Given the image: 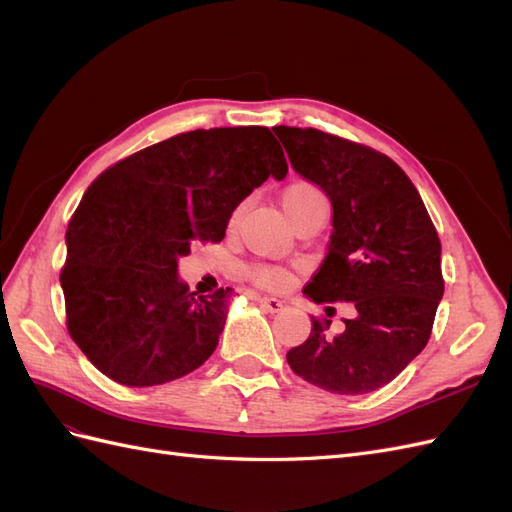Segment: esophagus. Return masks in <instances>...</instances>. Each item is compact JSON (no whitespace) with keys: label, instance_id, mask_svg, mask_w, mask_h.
Returning <instances> with one entry per match:
<instances>
[{"label":"esophagus","instance_id":"34e87169","mask_svg":"<svg viewBox=\"0 0 512 512\" xmlns=\"http://www.w3.org/2000/svg\"><path fill=\"white\" fill-rule=\"evenodd\" d=\"M256 301H258L262 307H265L269 314H280L282 309L286 307V305H284V301H280V299H273V297H258Z\"/></svg>","mask_w":512,"mask_h":512}]
</instances>
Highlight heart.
Masks as SVG:
<instances>
[{
	"instance_id": "1",
	"label": "heart",
	"mask_w": 512,
	"mask_h": 512,
	"mask_svg": "<svg viewBox=\"0 0 512 512\" xmlns=\"http://www.w3.org/2000/svg\"><path fill=\"white\" fill-rule=\"evenodd\" d=\"M318 198H324L322 192L316 188V185L307 183V181H294L290 183L288 188L284 190L282 194V205L286 209V213L292 215L301 211L305 205L314 203V200ZM250 277L265 288H284L288 284V273L282 269V267H273V265H256L250 269Z\"/></svg>"
}]
</instances>
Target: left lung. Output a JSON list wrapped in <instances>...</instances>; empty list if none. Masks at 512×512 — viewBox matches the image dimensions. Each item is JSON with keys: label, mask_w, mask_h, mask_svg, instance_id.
<instances>
[{"label": "left lung", "mask_w": 512, "mask_h": 512, "mask_svg": "<svg viewBox=\"0 0 512 512\" xmlns=\"http://www.w3.org/2000/svg\"><path fill=\"white\" fill-rule=\"evenodd\" d=\"M273 132L292 168L333 207L327 258L303 294L314 303L354 307L339 335L329 333L331 320L312 316V333L288 350L286 361L329 393H371L429 342L444 294L438 232L414 183L384 153L314 128Z\"/></svg>", "instance_id": "left-lung-1"}]
</instances>
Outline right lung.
Returning a JSON list of instances; mask_svg holds the SVG:
<instances>
[{
	"label": "right lung",
	"mask_w": 512,
	"mask_h": 512,
	"mask_svg": "<svg viewBox=\"0 0 512 512\" xmlns=\"http://www.w3.org/2000/svg\"><path fill=\"white\" fill-rule=\"evenodd\" d=\"M286 173L269 128H211L141 149L89 185L59 282L70 337L104 376L156 386L209 359L232 288L196 297L177 262L194 241H222L241 200Z\"/></svg>",
	"instance_id": "add662e5"
}]
</instances>
